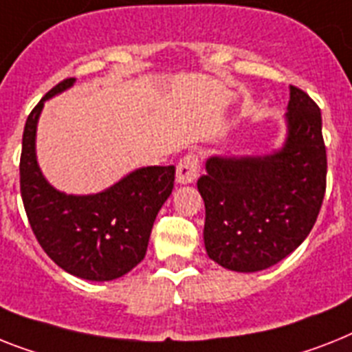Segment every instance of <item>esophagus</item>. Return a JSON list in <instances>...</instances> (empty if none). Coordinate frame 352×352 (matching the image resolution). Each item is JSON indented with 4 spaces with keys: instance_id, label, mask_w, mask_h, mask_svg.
<instances>
[{
    "instance_id": "1",
    "label": "esophagus",
    "mask_w": 352,
    "mask_h": 352,
    "mask_svg": "<svg viewBox=\"0 0 352 352\" xmlns=\"http://www.w3.org/2000/svg\"><path fill=\"white\" fill-rule=\"evenodd\" d=\"M199 176V158L197 155L190 153V155L183 156L179 160L178 167H176V182L179 185H188V183H194Z\"/></svg>"
}]
</instances>
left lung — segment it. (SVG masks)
<instances>
[{"mask_svg": "<svg viewBox=\"0 0 352 352\" xmlns=\"http://www.w3.org/2000/svg\"><path fill=\"white\" fill-rule=\"evenodd\" d=\"M286 140L270 155L207 158L197 179L205 201V248L214 263L254 274L302 245L326 194L327 158L320 109L289 86Z\"/></svg>", "mask_w": 352, "mask_h": 352, "instance_id": "obj_1", "label": "left lung"}]
</instances>
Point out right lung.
<instances>
[{
    "instance_id": "obj_1",
    "label": "right lung",
    "mask_w": 352,
    "mask_h": 352,
    "mask_svg": "<svg viewBox=\"0 0 352 352\" xmlns=\"http://www.w3.org/2000/svg\"><path fill=\"white\" fill-rule=\"evenodd\" d=\"M66 78L41 98L23 131L21 197L34 235L57 266L86 280H113L145 257L160 208L174 187V165L140 167L97 194L52 187L37 164L36 135L48 98L72 88Z\"/></svg>"
}]
</instances>
